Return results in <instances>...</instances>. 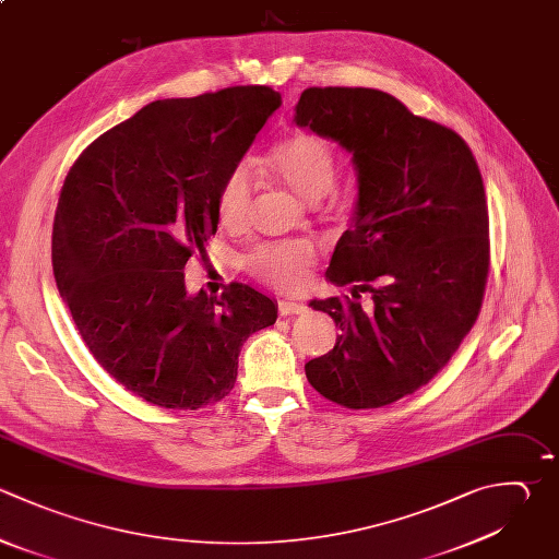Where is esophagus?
<instances>
[{
	"mask_svg": "<svg viewBox=\"0 0 559 559\" xmlns=\"http://www.w3.org/2000/svg\"><path fill=\"white\" fill-rule=\"evenodd\" d=\"M277 310H280L282 317H290V314H304V312H306V306L299 304V301H286V299H282V301L277 304Z\"/></svg>",
	"mask_w": 559,
	"mask_h": 559,
	"instance_id": "34e87169",
	"label": "esophagus"
}]
</instances>
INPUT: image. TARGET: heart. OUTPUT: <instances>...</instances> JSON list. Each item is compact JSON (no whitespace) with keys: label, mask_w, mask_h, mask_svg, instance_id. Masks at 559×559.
Masks as SVG:
<instances>
[{"label":"heart","mask_w":559,"mask_h":559,"mask_svg":"<svg viewBox=\"0 0 559 559\" xmlns=\"http://www.w3.org/2000/svg\"><path fill=\"white\" fill-rule=\"evenodd\" d=\"M269 170L295 194L317 201L332 190L338 164L334 148L321 135L297 131L271 151ZM255 186V173L249 162H238L227 170L216 194L218 218L225 227H240L247 221ZM314 260L317 249L312 242L277 240L255 247L245 264L258 280L290 290L304 282Z\"/></svg>","instance_id":"b5f03b06"}]
</instances>
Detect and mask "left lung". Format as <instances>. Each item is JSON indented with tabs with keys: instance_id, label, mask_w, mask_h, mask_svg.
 <instances>
[{
	"instance_id": "obj_1",
	"label": "left lung",
	"mask_w": 559,
	"mask_h": 559,
	"mask_svg": "<svg viewBox=\"0 0 559 559\" xmlns=\"http://www.w3.org/2000/svg\"><path fill=\"white\" fill-rule=\"evenodd\" d=\"M295 122L349 151L358 175L354 223L325 273L352 297L310 301L341 336L306 362V378L341 406H386L428 384L480 312L489 273L483 177L461 135L378 90L310 87Z\"/></svg>"
}]
</instances>
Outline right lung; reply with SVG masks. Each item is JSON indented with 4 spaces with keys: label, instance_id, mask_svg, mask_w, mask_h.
Returning a JSON list of instances; mask_svg holds the SVG:
<instances>
[{
    "label": "right lung",
    "instance_id": "obj_1",
    "mask_svg": "<svg viewBox=\"0 0 559 559\" xmlns=\"http://www.w3.org/2000/svg\"><path fill=\"white\" fill-rule=\"evenodd\" d=\"M280 105L266 85L155 100L66 177L52 229L59 293L98 365L151 404L221 402L242 343L277 319L249 284L188 295L183 269L205 260L221 181Z\"/></svg>",
    "mask_w": 559,
    "mask_h": 559
}]
</instances>
